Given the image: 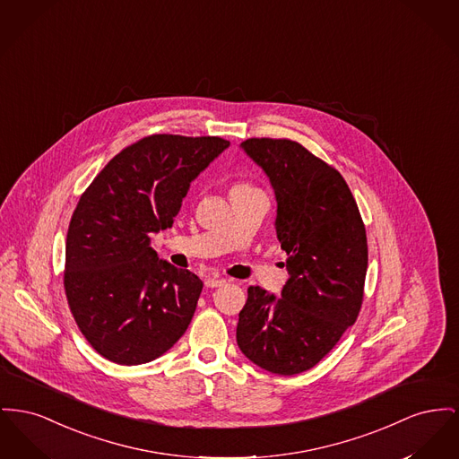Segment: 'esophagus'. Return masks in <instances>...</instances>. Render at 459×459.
<instances>
[{"label": "esophagus", "mask_w": 459, "mask_h": 459, "mask_svg": "<svg viewBox=\"0 0 459 459\" xmlns=\"http://www.w3.org/2000/svg\"><path fill=\"white\" fill-rule=\"evenodd\" d=\"M204 284H206V288H220V286L227 284V279H221V277H208V279L204 281Z\"/></svg>", "instance_id": "1"}]
</instances>
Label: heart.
<instances>
[{
  "instance_id": "heart-1",
  "label": "heart",
  "mask_w": 459,
  "mask_h": 459,
  "mask_svg": "<svg viewBox=\"0 0 459 459\" xmlns=\"http://www.w3.org/2000/svg\"><path fill=\"white\" fill-rule=\"evenodd\" d=\"M247 187H251V186H247V184H236L232 189H247Z\"/></svg>"
}]
</instances>
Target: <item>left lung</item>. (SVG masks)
Returning a JSON list of instances; mask_svg holds the SVG:
<instances>
[{
    "label": "left lung",
    "mask_w": 459,
    "mask_h": 459,
    "mask_svg": "<svg viewBox=\"0 0 459 459\" xmlns=\"http://www.w3.org/2000/svg\"><path fill=\"white\" fill-rule=\"evenodd\" d=\"M244 152L267 173L277 199L275 232L290 273L281 297L247 288L238 345L273 375L314 368L357 321L368 239L338 169L288 138H247Z\"/></svg>",
    "instance_id": "8db88e82"
}]
</instances>
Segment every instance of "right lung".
<instances>
[{"instance_id":"add662e5","label":"right lung","mask_w":459,"mask_h":459,"mask_svg":"<svg viewBox=\"0 0 459 459\" xmlns=\"http://www.w3.org/2000/svg\"><path fill=\"white\" fill-rule=\"evenodd\" d=\"M229 145L220 136H143L82 192L67 230L64 288L102 357L145 364L187 331L203 281L160 260L151 238L173 225L190 182Z\"/></svg>"}]
</instances>
